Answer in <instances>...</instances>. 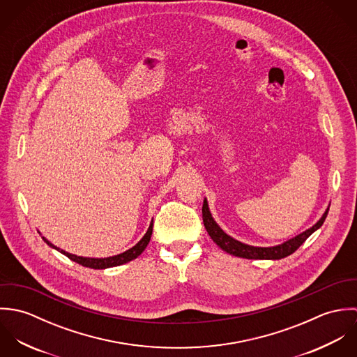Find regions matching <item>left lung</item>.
<instances>
[{
    "mask_svg": "<svg viewBox=\"0 0 357 357\" xmlns=\"http://www.w3.org/2000/svg\"><path fill=\"white\" fill-rule=\"evenodd\" d=\"M328 208H326V211L323 213V215L320 217V220L312 225L309 229L304 231L303 234L280 243V245H276V246H272V248H257V246H250V245H246V243H242L236 239H234L232 236L227 235L221 228L220 225L214 221V218L211 217V213H210V208H208V204L207 201L204 199V206H202V217H204V224L207 234L210 235V238L213 239V242L220 248L222 249L224 252H227L228 255H235V257H242V258H248V259H280V258H284L287 255H293L306 239L314 232L317 231L326 217H327V213H328Z\"/></svg>",
    "mask_w": 357,
    "mask_h": 357,
    "instance_id": "left-lung-1",
    "label": "left lung"
}]
</instances>
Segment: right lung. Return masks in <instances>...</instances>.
<instances>
[{
    "instance_id": "1",
    "label": "right lung",
    "mask_w": 357,
    "mask_h": 357,
    "mask_svg": "<svg viewBox=\"0 0 357 357\" xmlns=\"http://www.w3.org/2000/svg\"><path fill=\"white\" fill-rule=\"evenodd\" d=\"M153 221H151V224H150V227H149L146 235H144V236L142 238V241L137 242L132 249H129V250H126V252H123V253H121V255L105 257V258H91V257H81V255H71V253H67V252L59 249L57 246L52 245L51 242H50L45 236H43V239H44V242H45L48 246H51L52 249L60 252L61 255L68 257L71 261H75L77 264H79V265H82V266L92 268V269H105V268H111V266H118V265L126 264V262H129V261H132V259H135V258H137L139 255H142V253L146 250L147 245L150 243V239H151V235H153Z\"/></svg>"
}]
</instances>
